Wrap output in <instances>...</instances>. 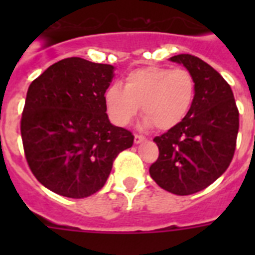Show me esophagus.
<instances>
[{"label":"esophagus","instance_id":"obj_1","mask_svg":"<svg viewBox=\"0 0 255 255\" xmlns=\"http://www.w3.org/2000/svg\"><path fill=\"white\" fill-rule=\"evenodd\" d=\"M135 144H140V143H143L144 140H145V137L141 135H135Z\"/></svg>","mask_w":255,"mask_h":255}]
</instances>
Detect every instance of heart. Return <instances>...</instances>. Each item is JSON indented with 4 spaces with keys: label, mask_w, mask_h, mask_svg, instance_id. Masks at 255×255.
<instances>
[{
    "label": "heart",
    "mask_w": 255,
    "mask_h": 255,
    "mask_svg": "<svg viewBox=\"0 0 255 255\" xmlns=\"http://www.w3.org/2000/svg\"><path fill=\"white\" fill-rule=\"evenodd\" d=\"M194 99V81L188 70L143 67L124 78L123 87L111 85L104 92L108 115L118 126H127L141 106L145 127L165 131L177 126Z\"/></svg>",
    "instance_id": "1"
}]
</instances>
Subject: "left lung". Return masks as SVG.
I'll use <instances>...</instances> for the list:
<instances>
[{
    "label": "left lung",
    "mask_w": 255,
    "mask_h": 255,
    "mask_svg": "<svg viewBox=\"0 0 255 255\" xmlns=\"http://www.w3.org/2000/svg\"><path fill=\"white\" fill-rule=\"evenodd\" d=\"M169 61L193 77L194 99L177 126L153 139L159 159L149 174L160 188L188 196L205 189L228 169L236 151L240 114L232 88L212 66L190 54Z\"/></svg>",
    "instance_id": "1"
}]
</instances>
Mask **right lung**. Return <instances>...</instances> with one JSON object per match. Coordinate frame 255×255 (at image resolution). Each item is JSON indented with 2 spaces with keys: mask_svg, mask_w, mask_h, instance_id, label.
Instances as JSON below:
<instances>
[{
  "mask_svg": "<svg viewBox=\"0 0 255 255\" xmlns=\"http://www.w3.org/2000/svg\"><path fill=\"white\" fill-rule=\"evenodd\" d=\"M114 66L66 58L31 82L21 119L30 169L42 185L70 198L102 189L133 135L111 124L104 92Z\"/></svg>",
  "mask_w": 255,
  "mask_h": 255,
  "instance_id": "right-lung-1",
  "label": "right lung"
}]
</instances>
